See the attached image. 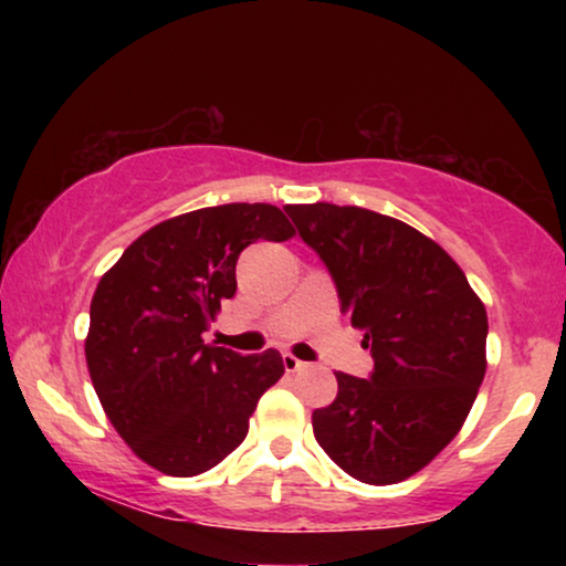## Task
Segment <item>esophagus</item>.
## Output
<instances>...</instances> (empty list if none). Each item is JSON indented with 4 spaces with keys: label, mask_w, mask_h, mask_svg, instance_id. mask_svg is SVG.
<instances>
[{
    "label": "esophagus",
    "mask_w": 566,
    "mask_h": 566,
    "mask_svg": "<svg viewBox=\"0 0 566 566\" xmlns=\"http://www.w3.org/2000/svg\"><path fill=\"white\" fill-rule=\"evenodd\" d=\"M283 366H285V370H289V374H296V370L306 368V363H304V360H298L296 355H291V353H283Z\"/></svg>",
    "instance_id": "esophagus-1"
}]
</instances>
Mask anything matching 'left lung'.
Here are the masks:
<instances>
[{
    "mask_svg": "<svg viewBox=\"0 0 566 566\" xmlns=\"http://www.w3.org/2000/svg\"><path fill=\"white\" fill-rule=\"evenodd\" d=\"M319 254L339 308L363 329L374 370H337V399L314 409L324 453L366 484H397L455 438L482 386L486 312L443 247L358 206H289Z\"/></svg>",
    "mask_w": 566,
    "mask_h": 566,
    "instance_id": "1",
    "label": "left lung"
}]
</instances>
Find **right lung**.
Listing matches in <instances>:
<instances>
[{"label":"right lung","instance_id":"obj_1","mask_svg":"<svg viewBox=\"0 0 566 566\" xmlns=\"http://www.w3.org/2000/svg\"><path fill=\"white\" fill-rule=\"evenodd\" d=\"M293 237L281 208L227 203L161 221L99 277L84 355L105 415L138 459L196 476L247 438L262 394L283 376L277 350L203 343L237 293V260L258 239Z\"/></svg>","mask_w":566,"mask_h":566}]
</instances>
